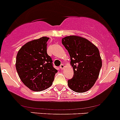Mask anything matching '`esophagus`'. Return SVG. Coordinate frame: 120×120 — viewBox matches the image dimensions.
I'll return each instance as SVG.
<instances>
[{
  "label": "esophagus",
  "mask_w": 120,
  "mask_h": 120,
  "mask_svg": "<svg viewBox=\"0 0 120 120\" xmlns=\"http://www.w3.org/2000/svg\"><path fill=\"white\" fill-rule=\"evenodd\" d=\"M64 68H65V66H64V64H61L60 66V69H61V70H63V69H64Z\"/></svg>",
  "instance_id": "34e87169"
}]
</instances>
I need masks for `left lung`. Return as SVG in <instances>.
<instances>
[{
	"label": "left lung",
	"instance_id": "1",
	"mask_svg": "<svg viewBox=\"0 0 120 120\" xmlns=\"http://www.w3.org/2000/svg\"><path fill=\"white\" fill-rule=\"evenodd\" d=\"M68 51L74 75L68 81L69 87L79 93L91 88L98 78L102 67V60L98 49L84 38L69 36L62 39Z\"/></svg>",
	"mask_w": 120,
	"mask_h": 120
}]
</instances>
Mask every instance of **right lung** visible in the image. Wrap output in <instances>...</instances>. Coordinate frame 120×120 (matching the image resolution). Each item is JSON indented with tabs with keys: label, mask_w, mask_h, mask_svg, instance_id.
I'll list each match as a JSON object with an SVG mask.
<instances>
[{
	"label": "right lung",
	"mask_w": 120,
	"mask_h": 120,
	"mask_svg": "<svg viewBox=\"0 0 120 120\" xmlns=\"http://www.w3.org/2000/svg\"><path fill=\"white\" fill-rule=\"evenodd\" d=\"M49 39L42 37L28 42L17 53L16 70L21 80L32 91H41L50 87L58 71L47 52Z\"/></svg>",
	"instance_id": "1"
}]
</instances>
